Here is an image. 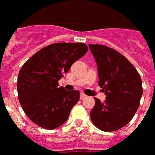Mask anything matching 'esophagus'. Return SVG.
I'll use <instances>...</instances> for the list:
<instances>
[{
    "label": "esophagus",
    "instance_id": "34e87169",
    "mask_svg": "<svg viewBox=\"0 0 155 155\" xmlns=\"http://www.w3.org/2000/svg\"><path fill=\"white\" fill-rule=\"evenodd\" d=\"M86 97H87V95H86V94H84V93L80 94V99H81V100L84 99V98H85Z\"/></svg>",
    "mask_w": 155,
    "mask_h": 155
}]
</instances>
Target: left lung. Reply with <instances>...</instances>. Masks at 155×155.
<instances>
[{
    "instance_id": "8db88e82",
    "label": "left lung",
    "mask_w": 155,
    "mask_h": 155,
    "mask_svg": "<svg viewBox=\"0 0 155 155\" xmlns=\"http://www.w3.org/2000/svg\"><path fill=\"white\" fill-rule=\"evenodd\" d=\"M95 58L98 85L106 95L104 102L94 97L92 123L104 132H114L128 124L140 106L143 94L140 74L125 57L106 45H89Z\"/></svg>"
}]
</instances>
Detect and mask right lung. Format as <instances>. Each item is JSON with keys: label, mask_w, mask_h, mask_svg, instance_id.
I'll list each match as a JSON object with an SVG mask.
<instances>
[{"label": "right lung", "mask_w": 155, "mask_h": 155, "mask_svg": "<svg viewBox=\"0 0 155 155\" xmlns=\"http://www.w3.org/2000/svg\"><path fill=\"white\" fill-rule=\"evenodd\" d=\"M87 50V45L82 42L51 44L35 53L19 70V103L35 124L51 130L67 120L80 100V91H66L58 86V80Z\"/></svg>", "instance_id": "obj_1"}]
</instances>
